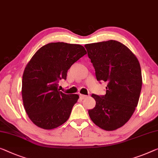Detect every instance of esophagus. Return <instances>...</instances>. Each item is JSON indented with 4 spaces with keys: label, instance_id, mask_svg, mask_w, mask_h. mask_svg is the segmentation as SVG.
Masks as SVG:
<instances>
[{
    "label": "esophagus",
    "instance_id": "34e87169",
    "mask_svg": "<svg viewBox=\"0 0 158 158\" xmlns=\"http://www.w3.org/2000/svg\"><path fill=\"white\" fill-rule=\"evenodd\" d=\"M79 96H80V98H81V99H84V98L87 97V96H86V95H84V94H80Z\"/></svg>",
    "mask_w": 158,
    "mask_h": 158
}]
</instances>
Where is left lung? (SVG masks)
<instances>
[{
    "instance_id": "left-lung-1",
    "label": "left lung",
    "mask_w": 158,
    "mask_h": 158,
    "mask_svg": "<svg viewBox=\"0 0 158 158\" xmlns=\"http://www.w3.org/2000/svg\"><path fill=\"white\" fill-rule=\"evenodd\" d=\"M97 81H107L106 94H92L96 101L89 115L94 124L111 131L124 126L137 107L142 88L139 61L130 49L116 40L84 45Z\"/></svg>"
}]
</instances>
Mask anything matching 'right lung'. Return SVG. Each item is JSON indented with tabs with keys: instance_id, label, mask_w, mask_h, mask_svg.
Instances as JSON below:
<instances>
[{
	"instance_id": "1",
	"label": "right lung",
	"mask_w": 158,
	"mask_h": 158,
	"mask_svg": "<svg viewBox=\"0 0 158 158\" xmlns=\"http://www.w3.org/2000/svg\"><path fill=\"white\" fill-rule=\"evenodd\" d=\"M86 54L80 44L51 42L40 48L27 64L22 81L23 106L39 128L51 130L69 119L79 96L59 91L58 82L67 79L68 69Z\"/></svg>"
}]
</instances>
